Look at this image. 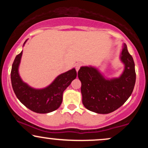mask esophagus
<instances>
[{"instance_id": "esophagus-1", "label": "esophagus", "mask_w": 148, "mask_h": 148, "mask_svg": "<svg viewBox=\"0 0 148 148\" xmlns=\"http://www.w3.org/2000/svg\"><path fill=\"white\" fill-rule=\"evenodd\" d=\"M82 65H83V64H81V63H77V64H76V70L78 72V71L79 70L80 67H81Z\"/></svg>"}]
</instances>
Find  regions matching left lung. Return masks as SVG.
Segmentation results:
<instances>
[{
    "label": "left lung",
    "instance_id": "8db88e82",
    "mask_svg": "<svg viewBox=\"0 0 148 148\" xmlns=\"http://www.w3.org/2000/svg\"><path fill=\"white\" fill-rule=\"evenodd\" d=\"M120 58L125 64V69L118 79L106 80L91 67H82L79 70L82 102L87 109L100 114L110 113L123 105L132 95L135 86L136 72L133 58L126 45H124Z\"/></svg>",
    "mask_w": 148,
    "mask_h": 148
}]
</instances>
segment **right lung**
<instances>
[{
  "mask_svg": "<svg viewBox=\"0 0 148 148\" xmlns=\"http://www.w3.org/2000/svg\"><path fill=\"white\" fill-rule=\"evenodd\" d=\"M22 52L13 62L11 70V82L16 97L30 110L37 113H47L58 109L62 103L64 90L76 79L75 69L59 75L50 86L45 89L35 90L21 81L18 73Z\"/></svg>",
  "mask_w": 148,
  "mask_h": 148,
  "instance_id": "add662e5",
  "label": "right lung"
}]
</instances>
